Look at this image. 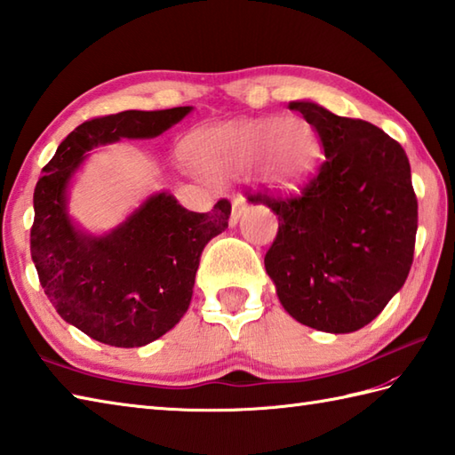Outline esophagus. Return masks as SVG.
<instances>
[{"label":"esophagus","instance_id":"obj_1","mask_svg":"<svg viewBox=\"0 0 455 455\" xmlns=\"http://www.w3.org/2000/svg\"><path fill=\"white\" fill-rule=\"evenodd\" d=\"M244 207H246V201H244V197L236 196V197L233 199V205H230V219H228L230 227H235V225H236L238 219H240V215H243V212H244Z\"/></svg>","mask_w":455,"mask_h":455}]
</instances>
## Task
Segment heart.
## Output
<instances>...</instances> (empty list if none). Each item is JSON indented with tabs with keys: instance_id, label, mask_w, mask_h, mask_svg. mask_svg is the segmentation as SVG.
<instances>
[{
	"instance_id": "heart-1",
	"label": "heart",
	"mask_w": 455,
	"mask_h": 455,
	"mask_svg": "<svg viewBox=\"0 0 455 455\" xmlns=\"http://www.w3.org/2000/svg\"><path fill=\"white\" fill-rule=\"evenodd\" d=\"M189 152L197 166L225 176L254 166L275 189L291 188L311 168L316 137L308 123L297 117H262L219 124L196 132Z\"/></svg>"
}]
</instances>
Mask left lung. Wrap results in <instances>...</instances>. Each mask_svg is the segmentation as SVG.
<instances>
[{
  "label": "left lung",
  "mask_w": 455,
  "mask_h": 455,
  "mask_svg": "<svg viewBox=\"0 0 455 455\" xmlns=\"http://www.w3.org/2000/svg\"><path fill=\"white\" fill-rule=\"evenodd\" d=\"M289 108L318 132L326 158L299 193H246L279 219L266 272L295 321L334 334L360 331L411 272L419 227L411 164L371 123L311 101Z\"/></svg>",
  "instance_id": "1"
}]
</instances>
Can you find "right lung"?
Wrapping results in <instances>:
<instances>
[{"label": "right lung", "mask_w": 455, "mask_h": 455, "mask_svg": "<svg viewBox=\"0 0 455 455\" xmlns=\"http://www.w3.org/2000/svg\"><path fill=\"white\" fill-rule=\"evenodd\" d=\"M191 108L123 111L82 123L36 181L31 256L46 297L66 323L103 344L139 347L186 315L199 256L228 227L230 203L193 212L168 193L152 196L105 236L82 235L66 215V188L84 154L119 139H152Z\"/></svg>", "instance_id": "obj_1"}]
</instances>
